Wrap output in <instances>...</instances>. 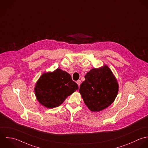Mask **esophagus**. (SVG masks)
Returning <instances> with one entry per match:
<instances>
[{
	"label": "esophagus",
	"instance_id": "esophagus-1",
	"mask_svg": "<svg viewBox=\"0 0 148 148\" xmlns=\"http://www.w3.org/2000/svg\"><path fill=\"white\" fill-rule=\"evenodd\" d=\"M76 83L77 84L78 86H79V87H80V84H81V80H77V81L76 82Z\"/></svg>",
	"mask_w": 148,
	"mask_h": 148
}]
</instances>
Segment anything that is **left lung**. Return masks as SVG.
<instances>
[{"label":"left lung","instance_id":"left-lung-1","mask_svg":"<svg viewBox=\"0 0 148 148\" xmlns=\"http://www.w3.org/2000/svg\"><path fill=\"white\" fill-rule=\"evenodd\" d=\"M118 90L116 77L109 67L104 65L87 73L79 92L87 107L92 112H99L114 102Z\"/></svg>","mask_w":148,"mask_h":148}]
</instances>
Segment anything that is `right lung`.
Returning a JSON list of instances; mask_svg holds the SVG:
<instances>
[{
    "mask_svg": "<svg viewBox=\"0 0 148 148\" xmlns=\"http://www.w3.org/2000/svg\"><path fill=\"white\" fill-rule=\"evenodd\" d=\"M79 89L71 75L60 68L44 73L35 85L34 92L40 104L53 108L60 106L67 97Z\"/></svg>",
    "mask_w": 148,
    "mask_h": 148,
    "instance_id": "add662e5",
    "label": "right lung"
}]
</instances>
